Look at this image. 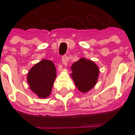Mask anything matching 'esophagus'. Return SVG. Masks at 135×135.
<instances>
[{
    "instance_id": "34e87169",
    "label": "esophagus",
    "mask_w": 135,
    "mask_h": 135,
    "mask_svg": "<svg viewBox=\"0 0 135 135\" xmlns=\"http://www.w3.org/2000/svg\"><path fill=\"white\" fill-rule=\"evenodd\" d=\"M69 60V57L66 55L63 56L62 57V62L63 63L64 66H66L67 65V61ZM59 71H61V69H59Z\"/></svg>"
}]
</instances>
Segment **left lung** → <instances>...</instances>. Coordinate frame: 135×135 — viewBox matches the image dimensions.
I'll return each mask as SVG.
<instances>
[{
    "label": "left lung",
    "mask_w": 135,
    "mask_h": 135,
    "mask_svg": "<svg viewBox=\"0 0 135 135\" xmlns=\"http://www.w3.org/2000/svg\"><path fill=\"white\" fill-rule=\"evenodd\" d=\"M71 76L79 91L86 93L96 85L99 68L91 60L81 58L71 66Z\"/></svg>",
    "instance_id": "8db88e82"
}]
</instances>
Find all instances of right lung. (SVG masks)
Returning <instances> with one entry per match:
<instances>
[{
	"label": "right lung",
	"mask_w": 135,
	"mask_h": 135,
	"mask_svg": "<svg viewBox=\"0 0 135 135\" xmlns=\"http://www.w3.org/2000/svg\"><path fill=\"white\" fill-rule=\"evenodd\" d=\"M56 76V67L54 62L47 60H42L29 70L27 81L30 89L38 97L46 98L51 93Z\"/></svg>",
	"instance_id": "add662e5"
}]
</instances>
